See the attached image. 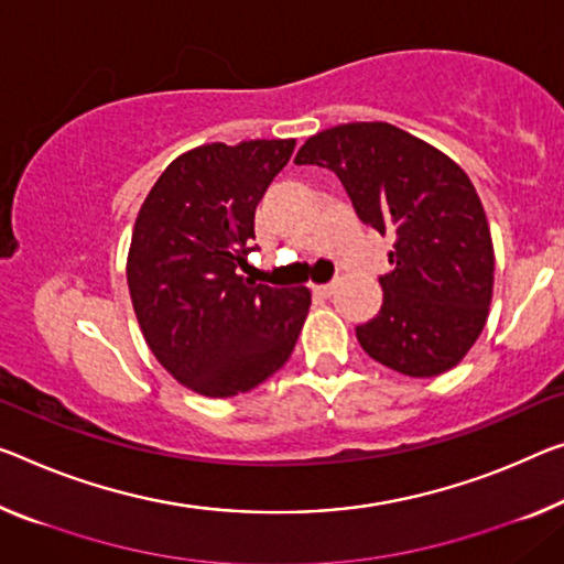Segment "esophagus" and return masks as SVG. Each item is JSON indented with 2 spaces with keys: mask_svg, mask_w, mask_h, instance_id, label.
<instances>
[{
  "mask_svg": "<svg viewBox=\"0 0 564 564\" xmlns=\"http://www.w3.org/2000/svg\"><path fill=\"white\" fill-rule=\"evenodd\" d=\"M333 290H335V284H315V288H312V292L319 294V297H330Z\"/></svg>",
  "mask_w": 564,
  "mask_h": 564,
  "instance_id": "esophagus-1",
  "label": "esophagus"
}]
</instances>
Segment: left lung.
<instances>
[{
    "instance_id": "obj_1",
    "label": "left lung",
    "mask_w": 564,
    "mask_h": 564,
    "mask_svg": "<svg viewBox=\"0 0 564 564\" xmlns=\"http://www.w3.org/2000/svg\"><path fill=\"white\" fill-rule=\"evenodd\" d=\"M294 163L330 169L360 221L395 237L383 305L355 327L362 350L411 378L452 370L487 325L494 288L491 234L469 176L391 123L327 128Z\"/></svg>"
}]
</instances>
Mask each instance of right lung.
<instances>
[{
	"instance_id": "obj_1",
	"label": "right lung",
	"mask_w": 564,
	"mask_h": 564,
	"mask_svg": "<svg viewBox=\"0 0 564 564\" xmlns=\"http://www.w3.org/2000/svg\"><path fill=\"white\" fill-rule=\"evenodd\" d=\"M294 138L209 143L178 155L138 212L128 290L145 343L181 386L209 398L247 393L294 350L307 288L254 284V212Z\"/></svg>"
}]
</instances>
